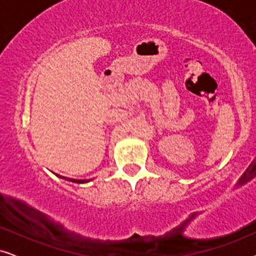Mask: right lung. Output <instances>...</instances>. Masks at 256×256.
<instances>
[{
  "instance_id": "add662e5",
  "label": "right lung",
  "mask_w": 256,
  "mask_h": 256,
  "mask_svg": "<svg viewBox=\"0 0 256 256\" xmlns=\"http://www.w3.org/2000/svg\"><path fill=\"white\" fill-rule=\"evenodd\" d=\"M58 177H60V178H64V180H66V177H64V176H60V174H57ZM68 180H71V182H73V183H86V182H88L87 180H74V178H68Z\"/></svg>"
}]
</instances>
